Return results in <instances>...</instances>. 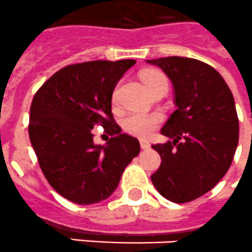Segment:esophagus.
<instances>
[{
    "label": "esophagus",
    "instance_id": "1",
    "mask_svg": "<svg viewBox=\"0 0 252 252\" xmlns=\"http://www.w3.org/2000/svg\"><path fill=\"white\" fill-rule=\"evenodd\" d=\"M139 145H141V149L143 150H147L150 147V142L146 139H139Z\"/></svg>",
    "mask_w": 252,
    "mask_h": 252
}]
</instances>
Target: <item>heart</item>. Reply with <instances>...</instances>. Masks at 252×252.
<instances>
[{
  "instance_id": "b5f03b06",
  "label": "heart",
  "mask_w": 252,
  "mask_h": 252,
  "mask_svg": "<svg viewBox=\"0 0 252 252\" xmlns=\"http://www.w3.org/2000/svg\"><path fill=\"white\" fill-rule=\"evenodd\" d=\"M142 79L152 91L156 86L161 83L168 84V78L165 74L158 70H146L142 73ZM115 97V96H114ZM162 122L161 114L158 113H143V111H133L126 115L122 120L123 129L132 136L147 137L160 126Z\"/></svg>"
}]
</instances>
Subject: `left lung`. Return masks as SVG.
<instances>
[{"label":"left lung","instance_id":"8db88e82","mask_svg":"<svg viewBox=\"0 0 252 252\" xmlns=\"http://www.w3.org/2000/svg\"><path fill=\"white\" fill-rule=\"evenodd\" d=\"M172 80L177 110L161 128L172 141L152 145L161 165L152 185L166 200L193 201L214 188L228 172L238 145L233 94L210 65L189 58L147 60Z\"/></svg>","mask_w":252,"mask_h":252}]
</instances>
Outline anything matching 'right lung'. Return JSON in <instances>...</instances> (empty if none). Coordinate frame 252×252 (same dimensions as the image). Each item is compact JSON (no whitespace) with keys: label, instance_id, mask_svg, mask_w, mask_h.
<instances>
[{"label":"right lung","instance_id":"1","mask_svg":"<svg viewBox=\"0 0 252 252\" xmlns=\"http://www.w3.org/2000/svg\"><path fill=\"white\" fill-rule=\"evenodd\" d=\"M136 60H96L67 65L48 78L31 105L29 138L55 191L69 201L91 205L106 200L126 166L139 154V142L122 129L111 113L120 78ZM110 138L94 145V126Z\"/></svg>","mask_w":252,"mask_h":252}]
</instances>
